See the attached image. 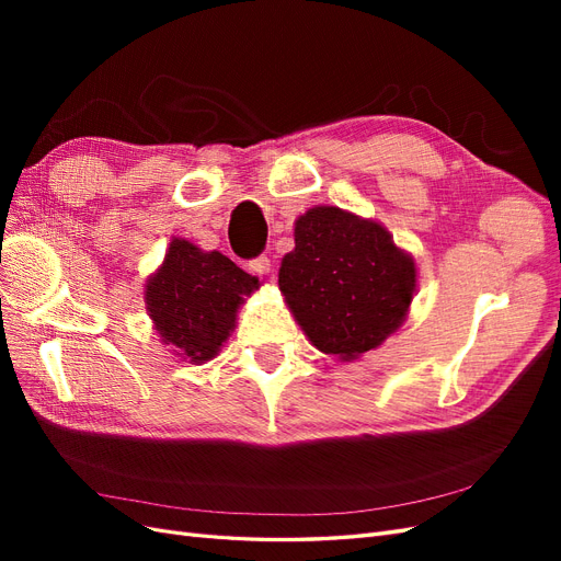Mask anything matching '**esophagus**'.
<instances>
[{
  "mask_svg": "<svg viewBox=\"0 0 561 561\" xmlns=\"http://www.w3.org/2000/svg\"><path fill=\"white\" fill-rule=\"evenodd\" d=\"M250 268H252L257 276H268V274H271V260L266 257V254H262V257L250 262Z\"/></svg>",
  "mask_w": 561,
  "mask_h": 561,
  "instance_id": "34e87169",
  "label": "esophagus"
}]
</instances>
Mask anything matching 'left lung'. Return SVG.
Wrapping results in <instances>:
<instances>
[{
	"label": "left lung",
	"instance_id": "left-lung-1",
	"mask_svg": "<svg viewBox=\"0 0 561 561\" xmlns=\"http://www.w3.org/2000/svg\"><path fill=\"white\" fill-rule=\"evenodd\" d=\"M416 276L412 254L377 219L313 206L295 219L278 287L309 342L351 363L402 328Z\"/></svg>",
	"mask_w": 561,
	"mask_h": 561
}]
</instances>
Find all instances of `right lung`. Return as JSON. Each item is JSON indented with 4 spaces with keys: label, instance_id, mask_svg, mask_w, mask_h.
Segmentation results:
<instances>
[{
    "label": "right lung",
    "instance_id": "obj_1",
    "mask_svg": "<svg viewBox=\"0 0 561 561\" xmlns=\"http://www.w3.org/2000/svg\"><path fill=\"white\" fill-rule=\"evenodd\" d=\"M260 285L227 254L173 236L161 266L145 283V304L161 342L184 363L201 365L222 348L241 304Z\"/></svg>",
    "mask_w": 561,
    "mask_h": 561
}]
</instances>
